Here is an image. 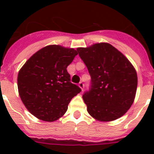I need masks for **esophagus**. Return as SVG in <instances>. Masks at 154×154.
<instances>
[{
    "label": "esophagus",
    "instance_id": "34e87169",
    "mask_svg": "<svg viewBox=\"0 0 154 154\" xmlns=\"http://www.w3.org/2000/svg\"><path fill=\"white\" fill-rule=\"evenodd\" d=\"M79 88L80 89H81V90L82 91H83V89H84V83L83 82H79Z\"/></svg>",
    "mask_w": 154,
    "mask_h": 154
}]
</instances>
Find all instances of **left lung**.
Instances as JSON below:
<instances>
[{
  "label": "left lung",
  "instance_id": "8db88e82",
  "mask_svg": "<svg viewBox=\"0 0 154 154\" xmlns=\"http://www.w3.org/2000/svg\"><path fill=\"white\" fill-rule=\"evenodd\" d=\"M77 51L89 70L92 88L83 96L87 111L99 122L123 116L135 99L136 69L127 58L112 45L96 43Z\"/></svg>",
  "mask_w": 154,
  "mask_h": 154
}]
</instances>
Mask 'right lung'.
<instances>
[{"label": "right lung", "instance_id": "obj_1", "mask_svg": "<svg viewBox=\"0 0 154 154\" xmlns=\"http://www.w3.org/2000/svg\"><path fill=\"white\" fill-rule=\"evenodd\" d=\"M78 53L72 48L50 45L28 58L17 75V89L24 106L41 120L63 116L81 89L70 82L68 65Z\"/></svg>", "mask_w": 154, "mask_h": 154}]
</instances>
